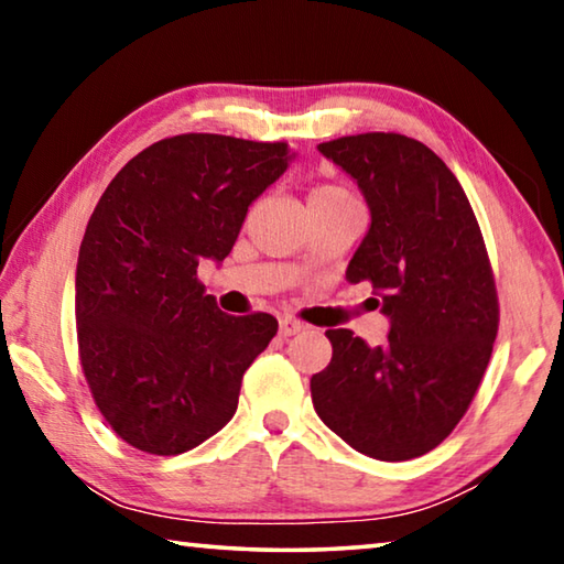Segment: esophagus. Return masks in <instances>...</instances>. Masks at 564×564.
<instances>
[{
    "label": "esophagus",
    "mask_w": 564,
    "mask_h": 564,
    "mask_svg": "<svg viewBox=\"0 0 564 564\" xmlns=\"http://www.w3.org/2000/svg\"><path fill=\"white\" fill-rule=\"evenodd\" d=\"M279 330H281V336H295V333H301L303 330V326L299 321H293V318H281L279 321Z\"/></svg>",
    "instance_id": "obj_1"
}]
</instances>
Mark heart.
I'll list each match as a JSON object with an SVG mask.
<instances>
[{
    "label": "heart",
    "instance_id": "heart-1",
    "mask_svg": "<svg viewBox=\"0 0 564 564\" xmlns=\"http://www.w3.org/2000/svg\"><path fill=\"white\" fill-rule=\"evenodd\" d=\"M343 198H350V194L346 188L340 186H318L313 191L308 202H343Z\"/></svg>",
    "mask_w": 564,
    "mask_h": 564
}]
</instances>
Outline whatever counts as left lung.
Masks as SVG:
<instances>
[{
	"mask_svg": "<svg viewBox=\"0 0 564 564\" xmlns=\"http://www.w3.org/2000/svg\"><path fill=\"white\" fill-rule=\"evenodd\" d=\"M356 181L370 226L348 263L390 321L386 346L326 330L333 358L311 378L313 408L352 451L410 460L441 445L480 386L498 336V293L460 181L403 133L318 144Z\"/></svg>",
	"mask_w": 564,
	"mask_h": 564,
	"instance_id": "obj_1",
	"label": "left lung"
}]
</instances>
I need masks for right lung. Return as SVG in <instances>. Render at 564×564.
Wrapping results in <instances>:
<instances>
[{"instance_id":"obj_1","label":"right lung","mask_w":564,"mask_h":564,"mask_svg":"<svg viewBox=\"0 0 564 564\" xmlns=\"http://www.w3.org/2000/svg\"><path fill=\"white\" fill-rule=\"evenodd\" d=\"M293 156L283 141L181 133L104 191L76 261L74 311L94 403L121 441L178 455L234 417L246 368L279 321L228 316L196 269L231 253L248 206Z\"/></svg>"}]
</instances>
